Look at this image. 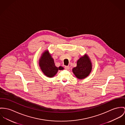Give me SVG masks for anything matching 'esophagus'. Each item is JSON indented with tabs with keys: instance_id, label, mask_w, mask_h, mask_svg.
<instances>
[{
	"instance_id": "34e87169",
	"label": "esophagus",
	"mask_w": 125,
	"mask_h": 125,
	"mask_svg": "<svg viewBox=\"0 0 125 125\" xmlns=\"http://www.w3.org/2000/svg\"><path fill=\"white\" fill-rule=\"evenodd\" d=\"M65 69H66V70H68V69H69V66H65Z\"/></svg>"
}]
</instances>
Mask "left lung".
Returning a JSON list of instances; mask_svg holds the SVG:
<instances>
[{
    "label": "left lung",
    "instance_id": "left-lung-1",
    "mask_svg": "<svg viewBox=\"0 0 125 125\" xmlns=\"http://www.w3.org/2000/svg\"><path fill=\"white\" fill-rule=\"evenodd\" d=\"M92 69L91 61L87 56L80 58L77 61L76 67L72 69L73 73L79 79H83L89 75Z\"/></svg>",
    "mask_w": 125,
    "mask_h": 125
}]
</instances>
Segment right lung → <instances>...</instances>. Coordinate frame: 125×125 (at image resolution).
Listing matches in <instances>:
<instances>
[{
  "label": "right lung",
  "instance_id": "right-lung-1",
  "mask_svg": "<svg viewBox=\"0 0 125 125\" xmlns=\"http://www.w3.org/2000/svg\"><path fill=\"white\" fill-rule=\"evenodd\" d=\"M39 64L43 73L49 77H54L57 74L58 70L64 69L61 66L58 67L55 66L54 60L49 54L48 51H45L39 60Z\"/></svg>",
  "mask_w": 125,
  "mask_h": 125
}]
</instances>
